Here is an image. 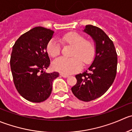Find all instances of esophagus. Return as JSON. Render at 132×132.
Masks as SVG:
<instances>
[{
    "label": "esophagus",
    "mask_w": 132,
    "mask_h": 132,
    "mask_svg": "<svg viewBox=\"0 0 132 132\" xmlns=\"http://www.w3.org/2000/svg\"><path fill=\"white\" fill-rule=\"evenodd\" d=\"M60 75L62 77H63V78H68V77H69L68 75H64V74H60Z\"/></svg>",
    "instance_id": "obj_1"
}]
</instances>
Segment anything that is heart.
I'll return each mask as SVG.
<instances>
[{
    "label": "heart",
    "instance_id": "heart-1",
    "mask_svg": "<svg viewBox=\"0 0 132 132\" xmlns=\"http://www.w3.org/2000/svg\"><path fill=\"white\" fill-rule=\"evenodd\" d=\"M63 43L73 46L71 58L60 57L52 62L54 70L62 74L70 75L79 71L84 65L89 64L94 57L95 47L91 41L86 40L84 36L77 32H70L62 37ZM46 52L50 56L55 57L61 51L60 45L55 39L48 41L46 47Z\"/></svg>",
    "mask_w": 132,
    "mask_h": 132
}]
</instances>
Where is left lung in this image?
Returning <instances> with one entry per match:
<instances>
[{"instance_id": "obj_1", "label": "left lung", "mask_w": 132, "mask_h": 132, "mask_svg": "<svg viewBox=\"0 0 132 132\" xmlns=\"http://www.w3.org/2000/svg\"><path fill=\"white\" fill-rule=\"evenodd\" d=\"M83 31L94 41L95 56L87 70L75 76L77 82L71 91L80 100L89 102L102 96L112 86L116 75L118 55L112 41L102 29L87 25Z\"/></svg>"}]
</instances>
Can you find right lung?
<instances>
[{
	"instance_id": "right-lung-1",
	"label": "right lung",
	"mask_w": 132,
	"mask_h": 132,
	"mask_svg": "<svg viewBox=\"0 0 132 132\" xmlns=\"http://www.w3.org/2000/svg\"><path fill=\"white\" fill-rule=\"evenodd\" d=\"M54 32L36 27L22 34L13 46L10 65L14 86L27 100L39 103L52 93V83L58 72L44 71L50 60L46 47Z\"/></svg>"
}]
</instances>
